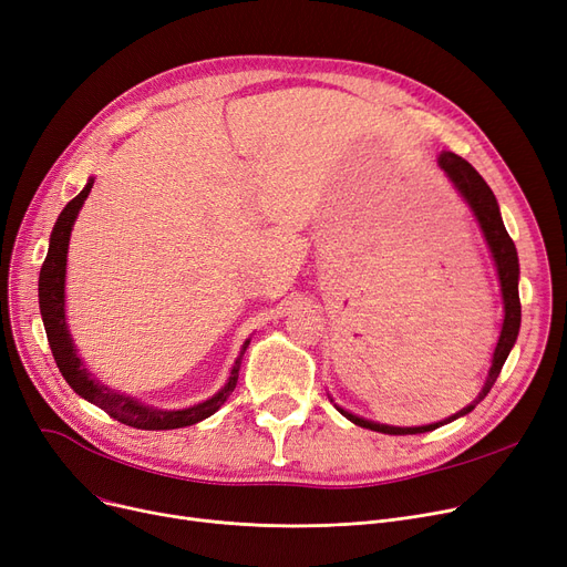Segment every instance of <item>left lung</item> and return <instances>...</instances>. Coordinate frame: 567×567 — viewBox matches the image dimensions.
Wrapping results in <instances>:
<instances>
[{"instance_id":"1","label":"left lung","mask_w":567,"mask_h":567,"mask_svg":"<svg viewBox=\"0 0 567 567\" xmlns=\"http://www.w3.org/2000/svg\"><path fill=\"white\" fill-rule=\"evenodd\" d=\"M439 165L445 174H449L453 186L462 193V197L473 208V214H475V218H478L481 229H483L487 244L492 248L498 280H501V291H503V308H505L503 329H501V338H498V344L494 349L492 368H489V374H487V381L483 385L481 395L475 398L466 409L455 413L453 419H449V421L425 425V427H391V425H379V423H372V421H363V419H359V415L347 413L344 409H340V413L344 415V419H349L353 425H361V427L383 432V434H423V432H432L439 425L451 423V421L460 419V415H466L468 411H473L475 404H478L492 391V385L498 379L501 368H503L505 359H508V353H511V349L517 340V333H519V321H522V303H519V289H517L519 261H517V250H515L513 238L508 236V231H505V227H503L496 197H494L492 188L485 184V178L478 172H475V167L471 163H466L462 156L443 152L439 156Z\"/></svg>"}]
</instances>
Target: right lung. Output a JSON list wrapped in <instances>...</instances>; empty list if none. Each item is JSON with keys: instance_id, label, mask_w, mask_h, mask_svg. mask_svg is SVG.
<instances>
[{"instance_id": "add662e5", "label": "right lung", "mask_w": 567, "mask_h": 567, "mask_svg": "<svg viewBox=\"0 0 567 567\" xmlns=\"http://www.w3.org/2000/svg\"><path fill=\"white\" fill-rule=\"evenodd\" d=\"M94 186V178H89V184L82 188L80 195H75L66 206L64 212L59 214L54 229L50 234V248H48V257L41 266V278H39V306H41V317H43V326H45V336L54 355V363L59 368V372L64 374L66 383L71 389L82 395L84 400H89L92 404H96L99 409H103L110 419L124 423L128 427L135 430H176V427H188L195 425L208 415H214L225 402L227 398L234 393L236 381H238V370H241V355L246 351V347L250 344V340L244 344L241 355H238L231 374L225 383V389L214 395L212 400H206L197 406L190 409H182V411H161L154 406L140 404L133 398L118 395L114 391H110L107 385H101L96 379H92V374L86 372V368L82 365V361L78 359V353L73 349V340L69 336L66 329V317H64V278H66V252H69V238H71V229L73 223L78 218V212L82 208L89 190Z\"/></svg>"}]
</instances>
